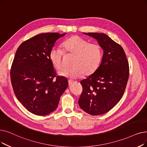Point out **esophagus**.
<instances>
[{"label":"esophagus","instance_id":"obj_1","mask_svg":"<svg viewBox=\"0 0 147 147\" xmlns=\"http://www.w3.org/2000/svg\"><path fill=\"white\" fill-rule=\"evenodd\" d=\"M73 83H74V81H73L71 80H68V85L69 86H71L73 84Z\"/></svg>","mask_w":147,"mask_h":147}]
</instances>
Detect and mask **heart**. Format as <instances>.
<instances>
[{"label": "heart", "instance_id": "1", "mask_svg": "<svg viewBox=\"0 0 147 147\" xmlns=\"http://www.w3.org/2000/svg\"><path fill=\"white\" fill-rule=\"evenodd\" d=\"M62 49L53 47L50 50L49 59L54 67L60 69L62 66V58L64 52L74 55L73 67H65L59 71V75L74 79L83 75L93 73L98 67L102 58V52L97 44L89 43L79 36L68 38L62 44Z\"/></svg>", "mask_w": 147, "mask_h": 147}]
</instances>
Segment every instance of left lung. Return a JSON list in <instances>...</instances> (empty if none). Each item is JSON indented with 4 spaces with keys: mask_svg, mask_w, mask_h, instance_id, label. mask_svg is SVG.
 Here are the masks:
<instances>
[{
    "mask_svg": "<svg viewBox=\"0 0 147 147\" xmlns=\"http://www.w3.org/2000/svg\"><path fill=\"white\" fill-rule=\"evenodd\" d=\"M97 41L103 50L98 68L82 80L80 107L91 115L111 110L122 98L129 76V62L119 44L105 34L85 33Z\"/></svg>",
    "mask_w": 147,
    "mask_h": 147,
    "instance_id": "obj_1",
    "label": "left lung"
}]
</instances>
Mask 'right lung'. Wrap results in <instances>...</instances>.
Instances as JSON below:
<instances>
[{"mask_svg": "<svg viewBox=\"0 0 147 147\" xmlns=\"http://www.w3.org/2000/svg\"><path fill=\"white\" fill-rule=\"evenodd\" d=\"M65 34H38L17 50L10 72L12 88L18 101L36 115L44 116L55 111L68 86L67 79L56 76L49 59L55 42Z\"/></svg>", "mask_w": 147, "mask_h": 147, "instance_id": "1", "label": "right lung"}]
</instances>
